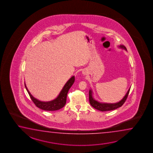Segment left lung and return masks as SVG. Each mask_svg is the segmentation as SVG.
Instances as JSON below:
<instances>
[{
	"label": "left lung",
	"instance_id": "obj_1",
	"mask_svg": "<svg viewBox=\"0 0 153 153\" xmlns=\"http://www.w3.org/2000/svg\"><path fill=\"white\" fill-rule=\"evenodd\" d=\"M120 47L126 49L124 45H120ZM130 88L128 90V92L126 94V96L123 98L122 100H120V102H117V103H114V104H106V103L104 104V103H100V102L96 101L95 100H94L92 97V91L90 90V91H89V101H90V104L92 105V106L94 108H96L97 110H98L99 111H106L114 110L117 108L122 106L124 104V103L125 102L126 100L128 98V96L129 92H130Z\"/></svg>",
	"mask_w": 153,
	"mask_h": 153
}]
</instances>
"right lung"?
Segmentation results:
<instances>
[{
	"instance_id": "right-lung-1",
	"label": "right lung",
	"mask_w": 153,
	"mask_h": 153,
	"mask_svg": "<svg viewBox=\"0 0 153 153\" xmlns=\"http://www.w3.org/2000/svg\"><path fill=\"white\" fill-rule=\"evenodd\" d=\"M74 81H75V78L73 76L67 82V83L64 86L62 90L60 92V94L58 96L57 98L51 102H41L39 100L36 99L30 94L29 91L27 90V87L25 86V87L28 92V94H29L30 98L31 99L32 101L37 108L45 111H56L63 108L66 104L67 96L68 91L73 85V84H74Z\"/></svg>"
}]
</instances>
